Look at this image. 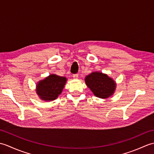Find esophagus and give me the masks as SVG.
Wrapping results in <instances>:
<instances>
[{
  "label": "esophagus",
  "instance_id": "1",
  "mask_svg": "<svg viewBox=\"0 0 154 154\" xmlns=\"http://www.w3.org/2000/svg\"><path fill=\"white\" fill-rule=\"evenodd\" d=\"M73 77L74 79H77V78H78V74H74V75H73Z\"/></svg>",
  "mask_w": 154,
  "mask_h": 154
}]
</instances>
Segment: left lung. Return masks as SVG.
<instances>
[{"label": "left lung", "mask_w": 154, "mask_h": 154, "mask_svg": "<svg viewBox=\"0 0 154 154\" xmlns=\"http://www.w3.org/2000/svg\"><path fill=\"white\" fill-rule=\"evenodd\" d=\"M85 81L94 95L100 99H106L112 95L116 89L115 81L100 72H93L88 75Z\"/></svg>", "instance_id": "8db88e82"}]
</instances>
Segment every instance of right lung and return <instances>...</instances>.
<instances>
[{"label": "right lung", "instance_id": "right-lung-1", "mask_svg": "<svg viewBox=\"0 0 154 154\" xmlns=\"http://www.w3.org/2000/svg\"><path fill=\"white\" fill-rule=\"evenodd\" d=\"M66 81L65 77L51 74L37 83L36 93L42 100H54L61 93Z\"/></svg>", "mask_w": 154, "mask_h": 154}]
</instances>
